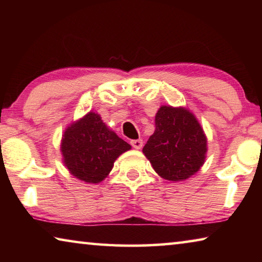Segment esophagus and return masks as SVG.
I'll use <instances>...</instances> for the list:
<instances>
[{
    "label": "esophagus",
    "instance_id": "1",
    "mask_svg": "<svg viewBox=\"0 0 262 262\" xmlns=\"http://www.w3.org/2000/svg\"><path fill=\"white\" fill-rule=\"evenodd\" d=\"M130 144H132V147L133 148H135V149H141L142 148V145H143V140H141V139H139V140H132L130 141Z\"/></svg>",
    "mask_w": 262,
    "mask_h": 262
}]
</instances>
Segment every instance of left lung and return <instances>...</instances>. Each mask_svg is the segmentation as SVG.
Here are the masks:
<instances>
[{"label":"left lung","instance_id":"8db88e82","mask_svg":"<svg viewBox=\"0 0 262 262\" xmlns=\"http://www.w3.org/2000/svg\"><path fill=\"white\" fill-rule=\"evenodd\" d=\"M155 125L142 151L158 176L183 181L196 173L206 159L207 137L195 115L185 107L163 105Z\"/></svg>","mask_w":262,"mask_h":262}]
</instances>
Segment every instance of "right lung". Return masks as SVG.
<instances>
[{
    "label": "right lung",
    "mask_w": 262,
    "mask_h": 262,
    "mask_svg": "<svg viewBox=\"0 0 262 262\" xmlns=\"http://www.w3.org/2000/svg\"><path fill=\"white\" fill-rule=\"evenodd\" d=\"M130 144L105 125L100 115L89 112L67 127L61 141L64 166L75 178L89 184L103 181Z\"/></svg>",
    "instance_id": "1"
}]
</instances>
